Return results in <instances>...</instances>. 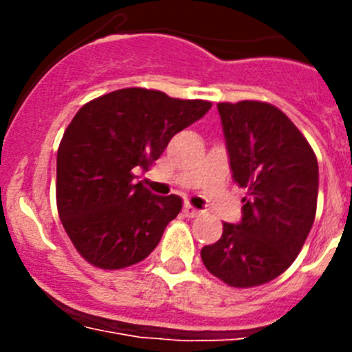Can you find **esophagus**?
<instances>
[{
  "label": "esophagus",
  "instance_id": "34e87169",
  "mask_svg": "<svg viewBox=\"0 0 352 352\" xmlns=\"http://www.w3.org/2000/svg\"><path fill=\"white\" fill-rule=\"evenodd\" d=\"M183 213H185V217H188V219H195V217H199V214H201V211H199L197 208L192 206V204L186 203L185 206H183Z\"/></svg>",
  "mask_w": 352,
  "mask_h": 352
}]
</instances>
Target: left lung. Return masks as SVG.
<instances>
[{
	"label": "left lung",
	"instance_id": "obj_1",
	"mask_svg": "<svg viewBox=\"0 0 352 352\" xmlns=\"http://www.w3.org/2000/svg\"><path fill=\"white\" fill-rule=\"evenodd\" d=\"M217 107L232 178L247 197L241 222L223 223L219 241L201 257L227 285L256 287L282 275L300 254L316 219L319 167L309 141L275 105Z\"/></svg>",
	"mask_w": 352,
	"mask_h": 352
}]
</instances>
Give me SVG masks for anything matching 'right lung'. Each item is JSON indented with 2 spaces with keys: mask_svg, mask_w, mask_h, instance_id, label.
<instances>
[{
  "mask_svg": "<svg viewBox=\"0 0 352 352\" xmlns=\"http://www.w3.org/2000/svg\"><path fill=\"white\" fill-rule=\"evenodd\" d=\"M211 102L125 88L77 111L56 164V204L80 256L102 270L141 263L182 211L178 195H153L135 170L158 160L170 139L201 120Z\"/></svg>",
  "mask_w": 352,
  "mask_h": 352,
  "instance_id": "1",
  "label": "right lung"
}]
</instances>
